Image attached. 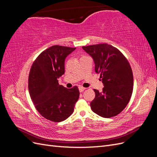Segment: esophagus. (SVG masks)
Returning a JSON list of instances; mask_svg holds the SVG:
<instances>
[{
	"label": "esophagus",
	"mask_w": 157,
	"mask_h": 157,
	"mask_svg": "<svg viewBox=\"0 0 157 157\" xmlns=\"http://www.w3.org/2000/svg\"><path fill=\"white\" fill-rule=\"evenodd\" d=\"M85 89H86V88H84V87H82V86H79V87H78V90H79L80 92H82Z\"/></svg>",
	"instance_id": "1"
}]
</instances>
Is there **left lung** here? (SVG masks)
Listing matches in <instances>:
<instances>
[{"label": "left lung", "mask_w": 157, "mask_h": 157, "mask_svg": "<svg viewBox=\"0 0 157 157\" xmlns=\"http://www.w3.org/2000/svg\"><path fill=\"white\" fill-rule=\"evenodd\" d=\"M91 56L95 71L100 74L103 90L94 89L96 96L90 103L92 110L103 118L115 117L129 102L134 86L132 71L128 60L115 47L107 44L82 46Z\"/></svg>", "instance_id": "left-lung-1"}]
</instances>
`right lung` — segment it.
<instances>
[{"label":"right lung","mask_w":157,"mask_h":157,"mask_svg":"<svg viewBox=\"0 0 157 157\" xmlns=\"http://www.w3.org/2000/svg\"><path fill=\"white\" fill-rule=\"evenodd\" d=\"M76 48L55 45L43 51L33 62L29 91L36 110L46 119L61 122L74 111L80 92L77 86L66 88L58 83L65 73V60Z\"/></svg>","instance_id":"1"}]
</instances>
